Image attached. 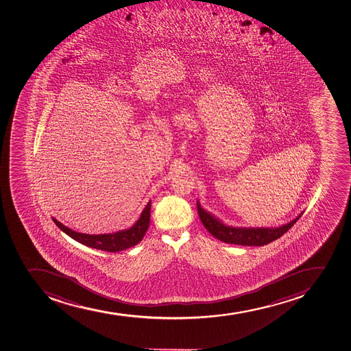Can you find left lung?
I'll list each match as a JSON object with an SVG mask.
<instances>
[{"label":"left lung","instance_id":"1","mask_svg":"<svg viewBox=\"0 0 351 351\" xmlns=\"http://www.w3.org/2000/svg\"><path fill=\"white\" fill-rule=\"evenodd\" d=\"M197 214H199L202 224L213 237L225 243L247 245V247H251V245L261 247V245L271 243L273 241L277 240L284 233H287V230H290L291 227L293 226L298 219L302 216V214L299 215L293 221H291L290 223H287L283 226L276 227V228H268V227L267 228H265V227L237 228V227L226 226L223 224L221 221H218L217 218L204 210L199 202H197Z\"/></svg>","mask_w":351,"mask_h":351}]
</instances>
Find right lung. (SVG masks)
I'll return each instance as SVG.
<instances>
[{
    "label": "right lung",
    "mask_w": 351,
    "mask_h": 351,
    "mask_svg": "<svg viewBox=\"0 0 351 351\" xmlns=\"http://www.w3.org/2000/svg\"><path fill=\"white\" fill-rule=\"evenodd\" d=\"M151 201L145 206L141 214L138 221L128 228V230H119L116 233L99 234V235H90V234L78 233L61 224L56 218H52L54 223L62 232L74 239L77 242L87 245V247L99 249V250L108 251V252H118L128 247H134L140 243L143 239L150 224Z\"/></svg>",
    "instance_id": "add662e5"
}]
</instances>
